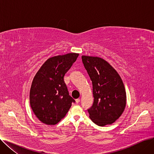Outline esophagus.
I'll return each mask as SVG.
<instances>
[{
	"mask_svg": "<svg viewBox=\"0 0 154 154\" xmlns=\"http://www.w3.org/2000/svg\"><path fill=\"white\" fill-rule=\"evenodd\" d=\"M80 99H76V100H75V102H76V103H79V102H80Z\"/></svg>",
	"mask_w": 154,
	"mask_h": 154,
	"instance_id": "esophagus-1",
	"label": "esophagus"
}]
</instances>
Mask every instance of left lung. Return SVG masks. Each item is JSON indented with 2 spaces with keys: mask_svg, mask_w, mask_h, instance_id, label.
<instances>
[{
  "mask_svg": "<svg viewBox=\"0 0 154 154\" xmlns=\"http://www.w3.org/2000/svg\"><path fill=\"white\" fill-rule=\"evenodd\" d=\"M84 66L92 82L94 103L88 109L92 122L105 126L116 122L126 106L122 80L110 65L98 57L82 56Z\"/></svg>",
  "mask_w": 154,
  "mask_h": 154,
  "instance_id": "left-lung-1",
  "label": "left lung"
}]
</instances>
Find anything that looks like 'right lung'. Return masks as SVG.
<instances>
[{"label": "right lung", "mask_w": 154, "mask_h": 154, "mask_svg": "<svg viewBox=\"0 0 154 154\" xmlns=\"http://www.w3.org/2000/svg\"><path fill=\"white\" fill-rule=\"evenodd\" d=\"M79 54L69 53L47 59L35 74L30 91V104L34 114L47 125H55L75 102L69 94L63 77Z\"/></svg>", "instance_id": "1"}]
</instances>
